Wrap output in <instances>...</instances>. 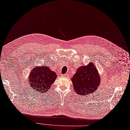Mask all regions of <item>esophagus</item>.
I'll return each instance as SVG.
<instances>
[{
  "instance_id": "1",
  "label": "esophagus",
  "mask_w": 130,
  "mask_h": 130,
  "mask_svg": "<svg viewBox=\"0 0 130 130\" xmlns=\"http://www.w3.org/2000/svg\"><path fill=\"white\" fill-rule=\"evenodd\" d=\"M69 74H62L61 75V76H62V77H66V78H68L69 77Z\"/></svg>"
}]
</instances>
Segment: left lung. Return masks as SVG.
I'll return each mask as SVG.
<instances>
[{"label":"left lung","mask_w":130,"mask_h":130,"mask_svg":"<svg viewBox=\"0 0 130 130\" xmlns=\"http://www.w3.org/2000/svg\"><path fill=\"white\" fill-rule=\"evenodd\" d=\"M71 80L75 92L81 96L94 93L100 85L101 78L94 64L90 61L79 68Z\"/></svg>","instance_id":"obj_1"}]
</instances>
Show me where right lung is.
<instances>
[{
    "mask_svg": "<svg viewBox=\"0 0 130 130\" xmlns=\"http://www.w3.org/2000/svg\"><path fill=\"white\" fill-rule=\"evenodd\" d=\"M57 76L47 66H35L28 76L30 86L38 93H45L51 87Z\"/></svg>",
    "mask_w": 130,
    "mask_h": 130,
    "instance_id": "add662e5",
    "label": "right lung"
}]
</instances>
